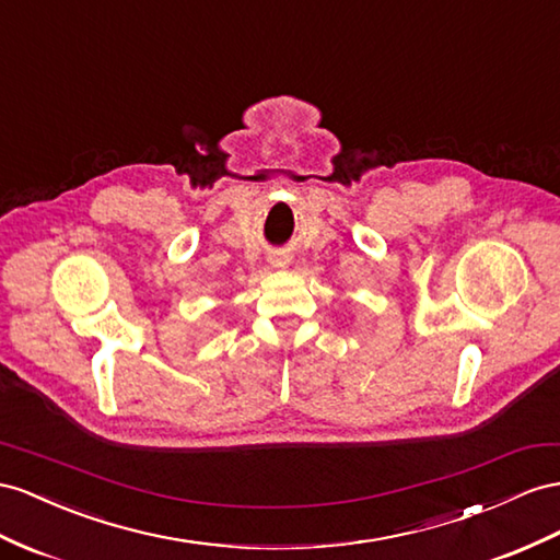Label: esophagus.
Wrapping results in <instances>:
<instances>
[{"instance_id": "1", "label": "esophagus", "mask_w": 560, "mask_h": 560, "mask_svg": "<svg viewBox=\"0 0 560 560\" xmlns=\"http://www.w3.org/2000/svg\"><path fill=\"white\" fill-rule=\"evenodd\" d=\"M269 262H271V267H281V269L289 265V260H285V257H281V255H275Z\"/></svg>"}]
</instances>
